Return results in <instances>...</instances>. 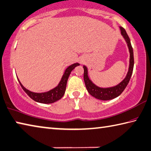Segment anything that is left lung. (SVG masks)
<instances>
[{"instance_id":"obj_1","label":"left lung","mask_w":151,"mask_h":151,"mask_svg":"<svg viewBox=\"0 0 151 151\" xmlns=\"http://www.w3.org/2000/svg\"><path fill=\"white\" fill-rule=\"evenodd\" d=\"M120 29L121 31V34L124 38L126 40L127 47H128L130 57H129V70L127 72V75L126 78L124 79V80L121 81L120 83L118 84L116 86H114L112 87H107V88H102L96 86V85L94 84L92 81L89 79V76H88V71L87 68L85 66H83L84 69V81L85 86L87 89V91L89 92L91 95L94 96V97L99 99V100L102 101H108L111 100L114 98L118 97L119 95H120L124 91V89H126L127 84H128L129 81L130 80L131 76L132 75L133 70V66H134V58H133V48L131 44L129 37L127 35L126 30L124 28L122 27H120Z\"/></svg>"}]
</instances>
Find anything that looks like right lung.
<instances>
[{
  "label": "right lung",
  "mask_w": 151,
  "mask_h": 151,
  "mask_svg": "<svg viewBox=\"0 0 151 151\" xmlns=\"http://www.w3.org/2000/svg\"><path fill=\"white\" fill-rule=\"evenodd\" d=\"M79 64L78 63H75L72 64L70 66H68L66 69V70H65L64 75L62 76V78L60 81V83H58V86H56L55 88H54V89L50 90L49 91L45 93H38L31 92L23 86L18 78V79L19 84H20L21 87H22L23 90H24V91L26 93L27 95L29 96L31 99H32L33 101L44 104L53 103V102L60 100V99L64 96L65 91H66L67 81L70 73L76 66H79Z\"/></svg>",
  "instance_id": "1"
}]
</instances>
